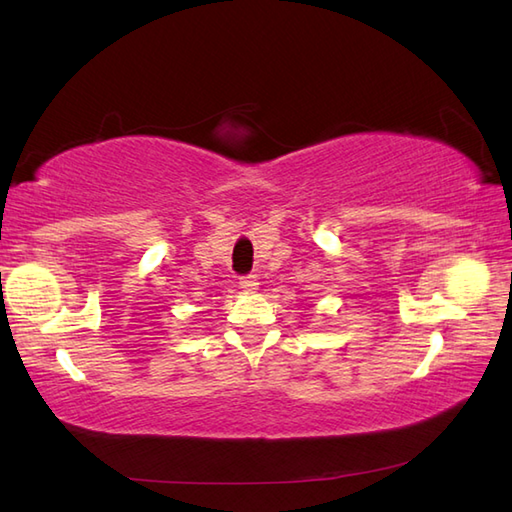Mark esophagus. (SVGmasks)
<instances>
[{"mask_svg": "<svg viewBox=\"0 0 512 512\" xmlns=\"http://www.w3.org/2000/svg\"><path fill=\"white\" fill-rule=\"evenodd\" d=\"M257 285H259V281H257L255 275H248V277H242V279H240V288H242V292H246V294H253V292L257 290Z\"/></svg>", "mask_w": 512, "mask_h": 512, "instance_id": "34e87169", "label": "esophagus"}]
</instances>
